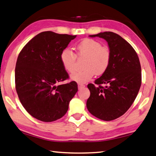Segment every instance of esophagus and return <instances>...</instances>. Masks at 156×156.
Segmentation results:
<instances>
[{
    "mask_svg": "<svg viewBox=\"0 0 156 156\" xmlns=\"http://www.w3.org/2000/svg\"><path fill=\"white\" fill-rule=\"evenodd\" d=\"M84 87H85V85H83V84H82V83H79L78 84V89H79V90H81V89L83 88Z\"/></svg>",
    "mask_w": 156,
    "mask_h": 156,
    "instance_id": "esophagus-1",
    "label": "esophagus"
}]
</instances>
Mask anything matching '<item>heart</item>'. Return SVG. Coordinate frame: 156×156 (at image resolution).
Wrapping results in <instances>:
<instances>
[{"instance_id": "1", "label": "heart", "mask_w": 156, "mask_h": 156, "mask_svg": "<svg viewBox=\"0 0 156 156\" xmlns=\"http://www.w3.org/2000/svg\"><path fill=\"white\" fill-rule=\"evenodd\" d=\"M76 55L79 58H85L82 71L71 75V79L79 83H85L96 75L103 74L110 65L111 53L107 46L101 45L97 40H83L75 47ZM60 60L65 70L73 73L77 68V58L73 52L65 49L60 55Z\"/></svg>"}]
</instances>
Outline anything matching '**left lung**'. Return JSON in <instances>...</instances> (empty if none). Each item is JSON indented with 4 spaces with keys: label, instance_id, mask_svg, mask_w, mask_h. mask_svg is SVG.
Here are the masks:
<instances>
[{
    "label": "left lung",
    "instance_id": "left-lung-1",
    "mask_svg": "<svg viewBox=\"0 0 156 156\" xmlns=\"http://www.w3.org/2000/svg\"><path fill=\"white\" fill-rule=\"evenodd\" d=\"M90 37L106 41L111 59L106 71L95 81L97 86L87 85L90 96L86 106L92 115L110 121L123 115L137 96L141 85L140 62L131 44L118 34L105 31Z\"/></svg>",
    "mask_w": 156,
    "mask_h": 156
}]
</instances>
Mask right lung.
<instances>
[{"mask_svg":"<svg viewBox=\"0 0 156 156\" xmlns=\"http://www.w3.org/2000/svg\"><path fill=\"white\" fill-rule=\"evenodd\" d=\"M76 36L43 31L19 55L15 71L16 91L24 108L35 119L52 122L62 118L77 92L75 81L56 86L69 79L60 55Z\"/></svg>","mask_w":156,"mask_h":156,"instance_id":"add662e5","label":"right lung"}]
</instances>
